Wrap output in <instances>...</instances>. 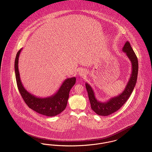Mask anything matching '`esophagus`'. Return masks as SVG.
I'll use <instances>...</instances> for the list:
<instances>
[{
	"label": "esophagus",
	"instance_id": "obj_1",
	"mask_svg": "<svg viewBox=\"0 0 152 152\" xmlns=\"http://www.w3.org/2000/svg\"><path fill=\"white\" fill-rule=\"evenodd\" d=\"M79 74L80 75V76H84V75H85V73H84V72L83 71V70H81L79 72Z\"/></svg>",
	"mask_w": 152,
	"mask_h": 152
}]
</instances>
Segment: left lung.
<instances>
[{"label": "left lung", "instance_id": "8db88e82", "mask_svg": "<svg viewBox=\"0 0 152 152\" xmlns=\"http://www.w3.org/2000/svg\"><path fill=\"white\" fill-rule=\"evenodd\" d=\"M122 50L126 54L130 60L132 65V70L130 79L124 91L121 93V94L110 99L107 102H101L95 98L94 92L91 86L87 83H86L91 108L99 115L107 116L116 112L121 108L130 96L135 86L138 72V62L137 57L130 44L128 41L125 43Z\"/></svg>", "mask_w": 152, "mask_h": 152}]
</instances>
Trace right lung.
Masks as SVG:
<instances>
[{"instance_id":"obj_1","label":"right lung","mask_w":152,"mask_h":152,"mask_svg":"<svg viewBox=\"0 0 152 152\" xmlns=\"http://www.w3.org/2000/svg\"><path fill=\"white\" fill-rule=\"evenodd\" d=\"M22 49V48L17 54L14 67L18 89L23 100L29 108L40 114L54 116L60 114L66 107L69 91L76 83V77H73L65 79L58 91L53 95L44 98L35 96L24 88L20 79L18 60Z\"/></svg>"}]
</instances>
